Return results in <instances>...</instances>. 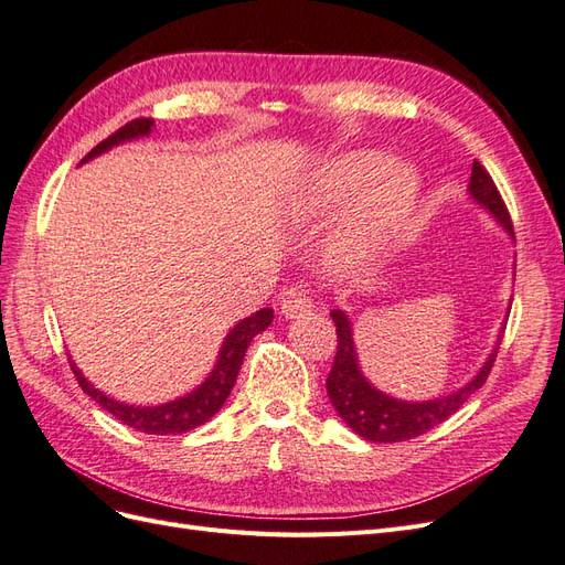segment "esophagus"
<instances>
[{"label": "esophagus", "mask_w": 565, "mask_h": 565, "mask_svg": "<svg viewBox=\"0 0 565 565\" xmlns=\"http://www.w3.org/2000/svg\"><path fill=\"white\" fill-rule=\"evenodd\" d=\"M311 299L306 297V292H299V289H289V292H285L282 297V316L285 318H301L306 313H311Z\"/></svg>", "instance_id": "obj_1"}]
</instances>
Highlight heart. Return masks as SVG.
<instances>
[{
	"mask_svg": "<svg viewBox=\"0 0 565 565\" xmlns=\"http://www.w3.org/2000/svg\"><path fill=\"white\" fill-rule=\"evenodd\" d=\"M355 195L361 198L328 245V259L337 268L363 266L396 241L417 207L419 177L405 162L391 164L384 152L349 150L311 172L295 195V212L324 214Z\"/></svg>",
	"mask_w": 565,
	"mask_h": 565,
	"instance_id": "obj_1",
	"label": "heart"
}]
</instances>
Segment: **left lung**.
Listing matches in <instances>:
<instances>
[{
	"mask_svg": "<svg viewBox=\"0 0 565 565\" xmlns=\"http://www.w3.org/2000/svg\"><path fill=\"white\" fill-rule=\"evenodd\" d=\"M467 193L476 207H481L494 224H500L502 231L511 237V241H514L511 218L498 193V188H494L492 179L478 162H473ZM509 309H511V301L507 306V311ZM330 316L337 324L339 347H337L332 372L328 377V396L337 409V415L344 419L349 429L370 443L409 440L415 436H422L424 431L434 429L436 424L446 422L452 413H457V409L467 403L471 393H476L486 384L494 358H498V349H500L504 322H507L502 320L500 334L494 339L492 351L488 353L486 363L478 367V372L465 386L446 393V396H436L429 401H405L377 388L363 374L361 361H358V349L353 341V322L349 313L341 309H332Z\"/></svg>",
	"mask_w": 565,
	"mask_h": 565,
	"instance_id": "8db88e82",
	"label": "left lung"
}]
</instances>
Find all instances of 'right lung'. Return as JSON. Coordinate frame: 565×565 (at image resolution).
<instances>
[{"instance_id": "add662e5", "label": "right lung", "mask_w": 565, "mask_h": 565, "mask_svg": "<svg viewBox=\"0 0 565 565\" xmlns=\"http://www.w3.org/2000/svg\"><path fill=\"white\" fill-rule=\"evenodd\" d=\"M152 127H156V122H152L150 117L134 119V122L125 125L122 129H117L113 136H108L106 141H100L89 152V156L82 160V164L98 158V156H104V152H108L115 146H122L127 141H136V139H143V136H150ZM270 322H273V309H262V311L252 313L249 318H243L241 322H235L228 330V334L224 337V341H221L216 363L207 377H204V382H200L193 391H188L185 396H179L174 401H167L160 405H129L122 401H115V398L106 396L104 391H98L87 377H84L73 358H71V367L75 372L82 391L87 393V396H92L100 407L108 409L113 417L131 426V429L143 431V434H156V436L185 434L207 419H212L218 409L224 407L226 398L233 391V384L237 380V372H241L249 341L259 332H264Z\"/></svg>"}]
</instances>
